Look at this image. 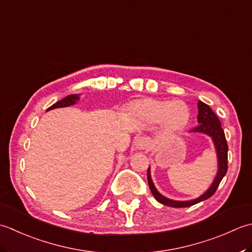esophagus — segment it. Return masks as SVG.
<instances>
[{
	"label": "esophagus",
	"mask_w": 252,
	"mask_h": 252,
	"mask_svg": "<svg viewBox=\"0 0 252 252\" xmlns=\"http://www.w3.org/2000/svg\"><path fill=\"white\" fill-rule=\"evenodd\" d=\"M150 146V139L148 137H140L137 140V148L139 149H147Z\"/></svg>",
	"instance_id": "esophagus-1"
}]
</instances>
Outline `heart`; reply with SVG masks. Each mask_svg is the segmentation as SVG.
<instances>
[{
  "mask_svg": "<svg viewBox=\"0 0 252 252\" xmlns=\"http://www.w3.org/2000/svg\"><path fill=\"white\" fill-rule=\"evenodd\" d=\"M132 111L147 122L163 123L171 131L183 129L190 120V110L182 101L143 100L133 104Z\"/></svg>",
  "mask_w": 252,
  "mask_h": 252,
  "instance_id": "1",
  "label": "heart"
}]
</instances>
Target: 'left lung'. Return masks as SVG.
<instances>
[{"instance_id": "obj_1", "label": "left lung", "mask_w": 252, "mask_h": 252, "mask_svg": "<svg viewBox=\"0 0 252 252\" xmlns=\"http://www.w3.org/2000/svg\"><path fill=\"white\" fill-rule=\"evenodd\" d=\"M198 123L199 125L194 127L191 131L194 132H202L205 133L212 138L215 150H217L218 155V162H219V169L218 174L215 176L214 181L211 186L205 191L202 196H200L197 199L189 200V201H175V200L168 199L166 197L162 196V194L157 190L155 187V184H153L151 175H150V168H148V184L149 187H150V190L158 202L167 205V207H173V208H187L191 207V205L196 204L198 202H201L203 200L209 199L211 196H213L214 192L217 191L219 185L222 181L225 174L227 172V152H228V146L226 142V138H225V133L222 128V124L219 120V117L215 115V113L211 110L208 104L203 103V102L199 101L198 102Z\"/></svg>"}]
</instances>
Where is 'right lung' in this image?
Segmentation results:
<instances>
[{
    "label": "right lung",
    "mask_w": 252,
    "mask_h": 252,
    "mask_svg": "<svg viewBox=\"0 0 252 252\" xmlns=\"http://www.w3.org/2000/svg\"><path fill=\"white\" fill-rule=\"evenodd\" d=\"M78 100H79V94H69L66 97H64V99L56 102V103H54L52 106H50L47 111L58 109V107H66V106L74 105Z\"/></svg>",
    "instance_id": "right-lung-1"
}]
</instances>
